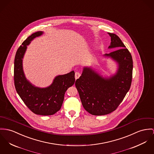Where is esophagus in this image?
<instances>
[{
  "label": "esophagus",
  "mask_w": 154,
  "mask_h": 154,
  "mask_svg": "<svg viewBox=\"0 0 154 154\" xmlns=\"http://www.w3.org/2000/svg\"><path fill=\"white\" fill-rule=\"evenodd\" d=\"M80 75H81V74L79 72H78V71L75 72V79H79L80 77Z\"/></svg>",
  "instance_id": "34e87169"
}]
</instances>
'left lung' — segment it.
Here are the masks:
<instances>
[{
    "mask_svg": "<svg viewBox=\"0 0 154 154\" xmlns=\"http://www.w3.org/2000/svg\"><path fill=\"white\" fill-rule=\"evenodd\" d=\"M108 33L111 41L108 48L116 50L104 56L117 63V72L109 77H103L91 67H84L82 75L75 83L83 107L94 116L115 111L129 91L132 82L131 54L118 35Z\"/></svg>",
    "mask_w": 154,
    "mask_h": 154,
    "instance_id": "1",
    "label": "left lung"
}]
</instances>
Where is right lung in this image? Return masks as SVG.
<instances>
[{
  "mask_svg": "<svg viewBox=\"0 0 154 154\" xmlns=\"http://www.w3.org/2000/svg\"><path fill=\"white\" fill-rule=\"evenodd\" d=\"M43 34L39 31L29 36L17 49L14 63V82L16 90L24 103L33 113L51 116L59 111L67 90L75 82L74 71L56 76L48 87L40 88L27 80L23 69V59L31 41Z\"/></svg>",
  "mask_w": 154,
  "mask_h": 154,
  "instance_id": "1",
  "label": "right lung"
}]
</instances>
